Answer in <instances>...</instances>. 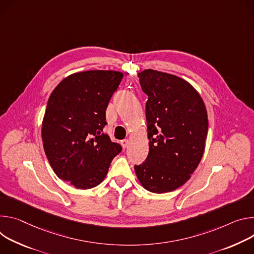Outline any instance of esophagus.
I'll list each match as a JSON object with an SVG mask.
<instances>
[{
    "instance_id": "34e87169",
    "label": "esophagus",
    "mask_w": 254,
    "mask_h": 254,
    "mask_svg": "<svg viewBox=\"0 0 254 254\" xmlns=\"http://www.w3.org/2000/svg\"><path fill=\"white\" fill-rule=\"evenodd\" d=\"M128 144H129V140L128 139H124V140H122V141H121V145L123 146V148H127Z\"/></svg>"
}]
</instances>
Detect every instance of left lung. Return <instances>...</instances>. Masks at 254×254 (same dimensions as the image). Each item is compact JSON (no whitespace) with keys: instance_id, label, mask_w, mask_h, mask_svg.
Instances as JSON below:
<instances>
[{"instance_id":"1","label":"left lung","mask_w":254,"mask_h":254,"mask_svg":"<svg viewBox=\"0 0 254 254\" xmlns=\"http://www.w3.org/2000/svg\"><path fill=\"white\" fill-rule=\"evenodd\" d=\"M138 77L148 96L149 152L142 164L134 166L135 173L147 190L172 191L189 181L202 159L207 110L199 93L177 75L146 69Z\"/></svg>"}]
</instances>
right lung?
Masks as SVG:
<instances>
[{
    "instance_id": "right-lung-1",
    "label": "right lung",
    "mask_w": 254,
    "mask_h": 254,
    "mask_svg": "<svg viewBox=\"0 0 254 254\" xmlns=\"http://www.w3.org/2000/svg\"><path fill=\"white\" fill-rule=\"evenodd\" d=\"M123 73L88 70L70 74L51 93L42 122V141L53 172L76 189L100 185L122 146L102 133L106 109Z\"/></svg>"
}]
</instances>
